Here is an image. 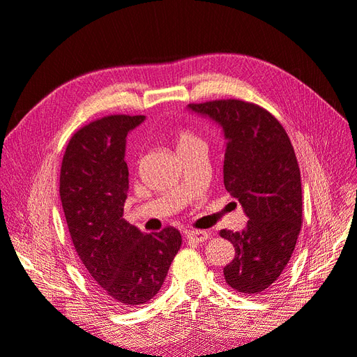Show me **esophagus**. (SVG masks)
Segmentation results:
<instances>
[{
  "label": "esophagus",
  "instance_id": "34e87169",
  "mask_svg": "<svg viewBox=\"0 0 357 357\" xmlns=\"http://www.w3.org/2000/svg\"><path fill=\"white\" fill-rule=\"evenodd\" d=\"M186 238L193 243H202L208 238L207 231H189L186 232Z\"/></svg>",
  "mask_w": 357,
  "mask_h": 357
}]
</instances>
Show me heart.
Instances as JSON below:
<instances>
[{
	"label": "heart",
	"mask_w": 357,
	"mask_h": 357,
	"mask_svg": "<svg viewBox=\"0 0 357 357\" xmlns=\"http://www.w3.org/2000/svg\"><path fill=\"white\" fill-rule=\"evenodd\" d=\"M197 139H198V138H197L195 135H192L190 132L183 131V132H180V134L177 135V147L186 146V144H189V143L197 142Z\"/></svg>",
	"instance_id": "1"
}]
</instances>
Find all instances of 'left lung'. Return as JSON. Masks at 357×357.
<instances>
[{"label": "left lung", "mask_w": 357, "mask_h": 357, "mask_svg": "<svg viewBox=\"0 0 357 357\" xmlns=\"http://www.w3.org/2000/svg\"><path fill=\"white\" fill-rule=\"evenodd\" d=\"M188 110L222 128L225 188L248 218L241 232L222 229L235 247L223 268L226 283L259 294L275 283L295 250L302 222L301 172L294 146L277 119L240 100L189 104Z\"/></svg>", "instance_id": "obj_1"}]
</instances>
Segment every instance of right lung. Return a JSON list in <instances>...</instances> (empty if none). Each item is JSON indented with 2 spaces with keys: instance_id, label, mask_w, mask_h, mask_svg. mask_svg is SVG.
Segmentation results:
<instances>
[{
  "instance_id": "obj_1",
  "label": "right lung",
  "mask_w": 357,
  "mask_h": 357,
  "mask_svg": "<svg viewBox=\"0 0 357 357\" xmlns=\"http://www.w3.org/2000/svg\"><path fill=\"white\" fill-rule=\"evenodd\" d=\"M146 116H107L75 132L62 159L59 195L68 231L102 295L122 308L146 304L181 245L176 228L144 234L123 219L126 135Z\"/></svg>"
}]
</instances>
